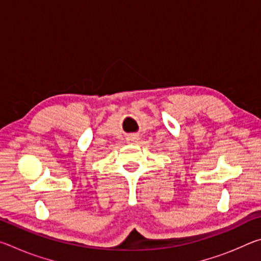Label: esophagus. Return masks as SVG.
Listing matches in <instances>:
<instances>
[{"label":"esophagus","instance_id":"34e87169","mask_svg":"<svg viewBox=\"0 0 261 261\" xmlns=\"http://www.w3.org/2000/svg\"><path fill=\"white\" fill-rule=\"evenodd\" d=\"M127 140H130V141H131V143H132V144H134V143H136V141H137V140H138V137H137V136H132V137H130V138H129V139H127Z\"/></svg>","mask_w":261,"mask_h":261}]
</instances>
